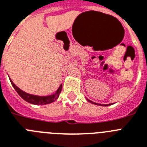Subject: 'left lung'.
<instances>
[{
  "label": "left lung",
  "instance_id": "1",
  "mask_svg": "<svg viewBox=\"0 0 147 147\" xmlns=\"http://www.w3.org/2000/svg\"><path fill=\"white\" fill-rule=\"evenodd\" d=\"M87 100H88V99H87ZM88 101L90 102V103H92V104H96V105H100V106H109V105H110V104H97V103H95V102H92V101H91V100H88Z\"/></svg>",
  "mask_w": 147,
  "mask_h": 147
}]
</instances>
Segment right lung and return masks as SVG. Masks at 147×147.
<instances>
[{
  "instance_id": "right-lung-1",
  "label": "right lung",
  "mask_w": 147,
  "mask_h": 147,
  "mask_svg": "<svg viewBox=\"0 0 147 147\" xmlns=\"http://www.w3.org/2000/svg\"><path fill=\"white\" fill-rule=\"evenodd\" d=\"M10 80V82L12 84V85L13 86L14 89L16 90L18 95H20L21 98L24 99V100L29 102L30 104H35V105H44V104H48L54 102L56 99H58V98L59 97L60 93H61V90H62V84L59 86V88L58 89V90L56 91V92L53 95H49V96H37V95H30V94H28V93L22 91L21 89H19L12 81L11 79Z\"/></svg>"
}]
</instances>
